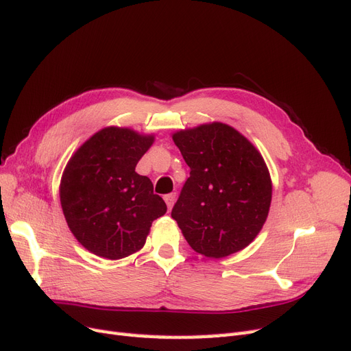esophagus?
I'll return each mask as SVG.
<instances>
[{
  "label": "esophagus",
  "instance_id": "1",
  "mask_svg": "<svg viewBox=\"0 0 351 351\" xmlns=\"http://www.w3.org/2000/svg\"><path fill=\"white\" fill-rule=\"evenodd\" d=\"M165 204H167V206H168V209L171 210V208H173V205H174V202H176V193H169V195H165Z\"/></svg>",
  "mask_w": 351,
  "mask_h": 351
}]
</instances>
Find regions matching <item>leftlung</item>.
Wrapping results in <instances>:
<instances>
[{
  "instance_id": "left-lung-1",
  "label": "left lung",
  "mask_w": 351,
  "mask_h": 351,
  "mask_svg": "<svg viewBox=\"0 0 351 351\" xmlns=\"http://www.w3.org/2000/svg\"><path fill=\"white\" fill-rule=\"evenodd\" d=\"M190 177L171 210L190 247L206 258L244 249L267 221L272 184L262 155L222 123L173 136Z\"/></svg>"
}]
</instances>
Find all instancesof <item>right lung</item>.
Masks as SVG:
<instances>
[{
	"mask_svg": "<svg viewBox=\"0 0 351 351\" xmlns=\"http://www.w3.org/2000/svg\"><path fill=\"white\" fill-rule=\"evenodd\" d=\"M154 136L107 127L71 156L60 199L69 228L97 256L121 259L143 247L152 221L167 205L154 184L134 169Z\"/></svg>",
	"mask_w": 351,
	"mask_h": 351,
	"instance_id": "obj_1",
	"label": "right lung"
}]
</instances>
